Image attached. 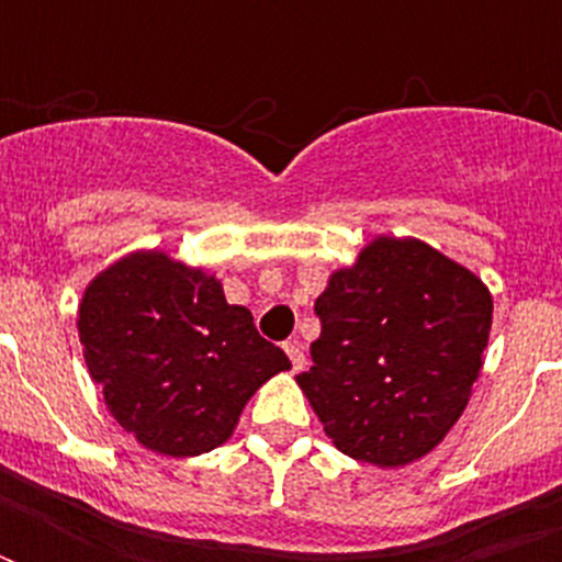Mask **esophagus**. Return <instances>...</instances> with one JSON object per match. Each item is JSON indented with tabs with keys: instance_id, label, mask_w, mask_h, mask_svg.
Wrapping results in <instances>:
<instances>
[{
	"instance_id": "1",
	"label": "esophagus",
	"mask_w": 562,
	"mask_h": 562,
	"mask_svg": "<svg viewBox=\"0 0 562 562\" xmlns=\"http://www.w3.org/2000/svg\"><path fill=\"white\" fill-rule=\"evenodd\" d=\"M282 350H285V356H289L291 370H294V373H297V370H303V364H306V356H303V350H300L297 341H285L282 344Z\"/></svg>"
}]
</instances>
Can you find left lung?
<instances>
[{"mask_svg":"<svg viewBox=\"0 0 562 562\" xmlns=\"http://www.w3.org/2000/svg\"><path fill=\"white\" fill-rule=\"evenodd\" d=\"M297 384L344 454L402 467L467 408L493 324L484 282L417 238H375L317 297Z\"/></svg>","mask_w":562,"mask_h":562,"instance_id":"obj_1","label":"left lung"}]
</instances>
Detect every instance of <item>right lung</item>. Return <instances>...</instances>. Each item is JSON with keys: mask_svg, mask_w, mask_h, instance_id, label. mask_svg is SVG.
I'll return each instance as SVG.
<instances>
[{"mask_svg": "<svg viewBox=\"0 0 562 562\" xmlns=\"http://www.w3.org/2000/svg\"><path fill=\"white\" fill-rule=\"evenodd\" d=\"M78 335L119 426L175 458L224 443L259 384L291 368L215 277L166 254L101 271L83 291Z\"/></svg>", "mask_w": 562, "mask_h": 562, "instance_id": "add662e5", "label": "right lung"}]
</instances>
